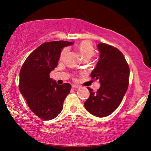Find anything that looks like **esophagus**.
Listing matches in <instances>:
<instances>
[{"mask_svg": "<svg viewBox=\"0 0 151 151\" xmlns=\"http://www.w3.org/2000/svg\"><path fill=\"white\" fill-rule=\"evenodd\" d=\"M72 87H73V89H78L80 88V86H78L77 85H72Z\"/></svg>", "mask_w": 151, "mask_h": 151, "instance_id": "34e87169", "label": "esophagus"}]
</instances>
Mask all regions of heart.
<instances>
[{"label":"heart","mask_w":151,"mask_h":151,"mask_svg":"<svg viewBox=\"0 0 151 151\" xmlns=\"http://www.w3.org/2000/svg\"><path fill=\"white\" fill-rule=\"evenodd\" d=\"M78 51L80 55L85 60H88L94 55V48L91 42L89 40H83L78 46ZM67 53V49L65 48L62 50L60 54V60L65 57Z\"/></svg>","instance_id":"obj_1"}]
</instances>
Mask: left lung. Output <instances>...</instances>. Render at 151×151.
<instances>
[{
	"label": "left lung",
	"mask_w": 151,
	"mask_h": 151,
	"mask_svg": "<svg viewBox=\"0 0 151 151\" xmlns=\"http://www.w3.org/2000/svg\"><path fill=\"white\" fill-rule=\"evenodd\" d=\"M100 57L91 77L99 80L100 87L93 91L85 101V109L98 117H104L117 109L129 85V68L124 55L118 49L109 45L99 43Z\"/></svg>",
	"instance_id": "left-lung-1"
}]
</instances>
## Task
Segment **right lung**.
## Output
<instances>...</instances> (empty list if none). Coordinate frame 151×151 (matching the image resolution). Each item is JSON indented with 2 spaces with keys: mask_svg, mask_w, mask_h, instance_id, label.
Wrapping results in <instances>:
<instances>
[{
  "mask_svg": "<svg viewBox=\"0 0 151 151\" xmlns=\"http://www.w3.org/2000/svg\"><path fill=\"white\" fill-rule=\"evenodd\" d=\"M73 44L65 40L44 42L29 55L20 70L19 91L31 111L44 120L61 112L71 89L70 84L58 85L49 74L57 67L63 48Z\"/></svg>",
  "mask_w": 151,
  "mask_h": 151,
  "instance_id": "add662e5",
  "label": "right lung"
}]
</instances>
